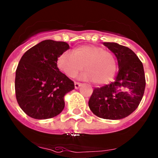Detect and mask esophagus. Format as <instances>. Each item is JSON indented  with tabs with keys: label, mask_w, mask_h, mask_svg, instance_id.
I'll list each match as a JSON object with an SVG mask.
<instances>
[{
	"label": "esophagus",
	"mask_w": 158,
	"mask_h": 158,
	"mask_svg": "<svg viewBox=\"0 0 158 158\" xmlns=\"http://www.w3.org/2000/svg\"><path fill=\"white\" fill-rule=\"evenodd\" d=\"M74 85H75V89H78L79 87H80L81 85H82V83H79V82H74Z\"/></svg>",
	"instance_id": "34e87169"
}]
</instances>
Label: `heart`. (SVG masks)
Masks as SVG:
<instances>
[{"label":"heart","mask_w":158,"mask_h":158,"mask_svg":"<svg viewBox=\"0 0 158 158\" xmlns=\"http://www.w3.org/2000/svg\"><path fill=\"white\" fill-rule=\"evenodd\" d=\"M57 66L66 76L73 78L84 69L82 79L92 81L96 85L108 83L114 78L117 64L110 51L94 45H83L74 53L66 51L58 58Z\"/></svg>","instance_id":"obj_1"}]
</instances>
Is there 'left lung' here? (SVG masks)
<instances>
[{"instance_id": "1", "label": "left lung", "mask_w": 158, "mask_h": 158, "mask_svg": "<svg viewBox=\"0 0 158 158\" xmlns=\"http://www.w3.org/2000/svg\"><path fill=\"white\" fill-rule=\"evenodd\" d=\"M117 59L118 73L114 82L95 88L89 101V108L100 118L120 119L130 115L140 104L145 89L143 64L129 48L104 42Z\"/></svg>"}]
</instances>
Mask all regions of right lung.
<instances>
[{
    "label": "right lung",
    "instance_id": "1",
    "mask_svg": "<svg viewBox=\"0 0 158 158\" xmlns=\"http://www.w3.org/2000/svg\"><path fill=\"white\" fill-rule=\"evenodd\" d=\"M69 48L64 41L44 40L21 57L16 70V98L21 109L31 118H52L64 110V95L75 85L59 70L57 62Z\"/></svg>",
    "mask_w": 158,
    "mask_h": 158
}]
</instances>
